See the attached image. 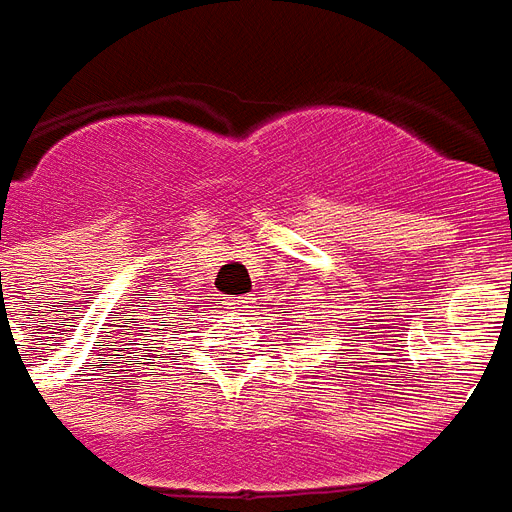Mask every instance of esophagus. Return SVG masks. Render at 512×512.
<instances>
[{
	"label": "esophagus",
	"instance_id": "esophagus-1",
	"mask_svg": "<svg viewBox=\"0 0 512 512\" xmlns=\"http://www.w3.org/2000/svg\"><path fill=\"white\" fill-rule=\"evenodd\" d=\"M231 313H240V316H248V313L256 308V300L253 297H229V300L223 302Z\"/></svg>",
	"mask_w": 512,
	"mask_h": 512
}]
</instances>
